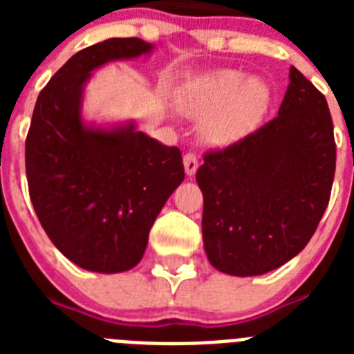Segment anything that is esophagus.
Listing matches in <instances>:
<instances>
[{
    "mask_svg": "<svg viewBox=\"0 0 354 354\" xmlns=\"http://www.w3.org/2000/svg\"><path fill=\"white\" fill-rule=\"evenodd\" d=\"M184 170H186V174L189 175V177L196 174V170H198V158H196V154L187 152V154L184 156Z\"/></svg>",
    "mask_w": 354,
    "mask_h": 354,
    "instance_id": "esophagus-1",
    "label": "esophagus"
}]
</instances>
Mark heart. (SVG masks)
Listing matches in <instances>:
<instances>
[{
	"label": "heart",
	"mask_w": 354,
	"mask_h": 354,
	"mask_svg": "<svg viewBox=\"0 0 354 354\" xmlns=\"http://www.w3.org/2000/svg\"><path fill=\"white\" fill-rule=\"evenodd\" d=\"M270 104V88L257 77L236 71H220L195 81L179 97L186 117L205 118V138L228 145L252 133Z\"/></svg>",
	"instance_id": "heart-1"
}]
</instances>
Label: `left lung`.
Returning <instances> with one entry per match:
<instances>
[{"mask_svg": "<svg viewBox=\"0 0 354 354\" xmlns=\"http://www.w3.org/2000/svg\"><path fill=\"white\" fill-rule=\"evenodd\" d=\"M278 115L225 149L207 150L196 171L202 236L216 270L255 277L306 246L323 218L337 147L324 95L296 67Z\"/></svg>", "mask_w": 354, "mask_h": 354, "instance_id": "left-lung-1", "label": "left lung"}]
</instances>
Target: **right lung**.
<instances>
[{
  "label": "right lung",
  "mask_w": 354,
  "mask_h": 354,
  "mask_svg": "<svg viewBox=\"0 0 354 354\" xmlns=\"http://www.w3.org/2000/svg\"><path fill=\"white\" fill-rule=\"evenodd\" d=\"M152 51L142 39H108L76 53L37 99L26 136L28 189L39 221L68 261L95 273L138 264L150 227L184 180L183 156L129 126L86 127L90 72Z\"/></svg>",
  "instance_id": "obj_1"
}]
</instances>
